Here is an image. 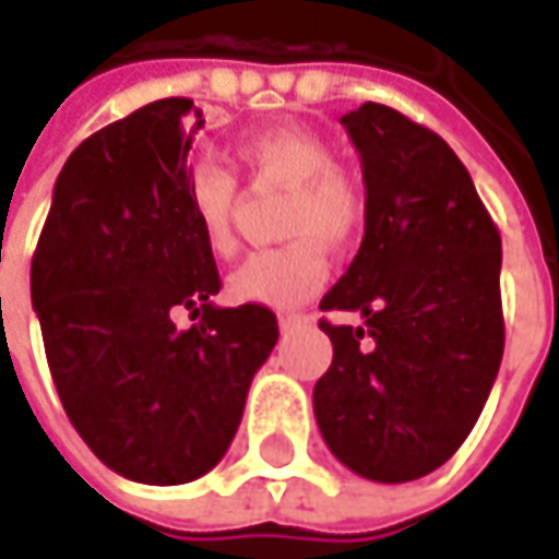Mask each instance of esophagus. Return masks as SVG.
Here are the masks:
<instances>
[{"instance_id":"1","label":"esophagus","mask_w":559,"mask_h":559,"mask_svg":"<svg viewBox=\"0 0 559 559\" xmlns=\"http://www.w3.org/2000/svg\"><path fill=\"white\" fill-rule=\"evenodd\" d=\"M308 317L305 313H280V330L283 333H289V330H295V326H301Z\"/></svg>"}]
</instances>
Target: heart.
<instances>
[{
  "mask_svg": "<svg viewBox=\"0 0 559 559\" xmlns=\"http://www.w3.org/2000/svg\"><path fill=\"white\" fill-rule=\"evenodd\" d=\"M246 174L261 186H283L286 202L280 233L289 239L276 248L251 251L229 273L226 292L239 305L292 308L311 298L326 276V246L345 251L367 224V192L352 170L333 164V145L301 123H280L251 133L236 148ZM186 199L204 246L214 254L236 248L239 183L224 164L192 167Z\"/></svg>",
  "mask_w": 559,
  "mask_h": 559,
  "instance_id": "obj_1",
  "label": "heart"
}]
</instances>
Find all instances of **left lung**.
I'll use <instances>...</instances> for the list:
<instances>
[{"mask_svg":"<svg viewBox=\"0 0 559 559\" xmlns=\"http://www.w3.org/2000/svg\"><path fill=\"white\" fill-rule=\"evenodd\" d=\"M355 142L367 224L320 320L333 364L313 417L338 461L373 483H411L448 461L476 419L504 355L501 236L469 170L439 133L389 105L342 118Z\"/></svg>","mask_w":559,"mask_h":559,"instance_id":"8db88e82","label":"left lung"}]
</instances>
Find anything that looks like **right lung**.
<instances>
[{
  "instance_id": "obj_1",
  "label": "right lung",
  "mask_w": 559,
  "mask_h": 559,
  "mask_svg": "<svg viewBox=\"0 0 559 559\" xmlns=\"http://www.w3.org/2000/svg\"><path fill=\"white\" fill-rule=\"evenodd\" d=\"M192 98H158L74 148L33 254L31 295L64 414L108 469L183 485L214 469L280 326L217 308L221 276L186 183ZM200 323L180 331L173 313Z\"/></svg>"
}]
</instances>
